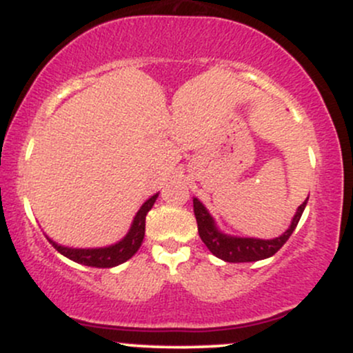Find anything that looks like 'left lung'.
I'll list each match as a JSON object with an SVG mask.
<instances>
[{
    "label": "left lung",
    "mask_w": 353,
    "mask_h": 353,
    "mask_svg": "<svg viewBox=\"0 0 353 353\" xmlns=\"http://www.w3.org/2000/svg\"><path fill=\"white\" fill-rule=\"evenodd\" d=\"M307 201H309V197L299 205L289 229H287L282 236L275 239H267V241L254 237L228 236V234L221 232V230L217 229L212 216L209 214V210L205 209L204 204H202L199 199H196V197H194V216H196L197 230H199L202 242L208 245V249L216 255V257L222 259V261L225 262H255L267 257H272V255L289 241V237L292 236L295 228H297L299 221H301L303 209H305L307 205Z\"/></svg>",
    "instance_id": "obj_1"
}]
</instances>
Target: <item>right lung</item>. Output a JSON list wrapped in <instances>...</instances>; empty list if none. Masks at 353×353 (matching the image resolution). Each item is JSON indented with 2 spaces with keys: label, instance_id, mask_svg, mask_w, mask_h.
Segmentation results:
<instances>
[{
  "label": "right lung",
  "instance_id": "right-lung-1",
  "mask_svg": "<svg viewBox=\"0 0 353 353\" xmlns=\"http://www.w3.org/2000/svg\"><path fill=\"white\" fill-rule=\"evenodd\" d=\"M159 194H154L148 201L141 205L137 210L134 221H132L131 229L125 234L124 239H121L116 244L108 247H99V249H72V247H64L56 244L48 237V241L54 245V249L64 257L71 259V261L78 262V264L88 265V267H99V269H109V267H116L123 262L129 261V259L139 250L141 244H143L144 232H145V216L149 210L152 209L154 202H156Z\"/></svg>",
  "mask_w": 353,
  "mask_h": 353
}]
</instances>
